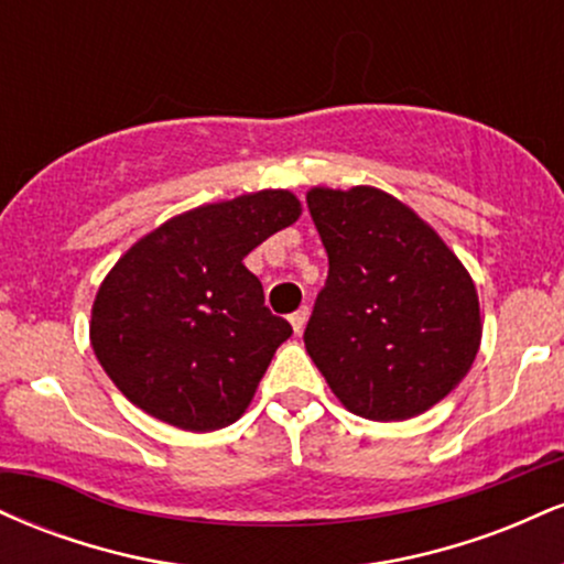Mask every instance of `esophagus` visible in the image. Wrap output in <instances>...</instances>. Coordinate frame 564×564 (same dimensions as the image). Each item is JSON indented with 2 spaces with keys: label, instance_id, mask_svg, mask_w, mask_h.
Returning a JSON list of instances; mask_svg holds the SVG:
<instances>
[{
  "label": "esophagus",
  "instance_id": "1",
  "mask_svg": "<svg viewBox=\"0 0 564 564\" xmlns=\"http://www.w3.org/2000/svg\"><path fill=\"white\" fill-rule=\"evenodd\" d=\"M307 315H310V310H307V307H300V310H294V313L289 315L291 326H294V332H296V334H302L304 323H307Z\"/></svg>",
  "mask_w": 564,
  "mask_h": 564
}]
</instances>
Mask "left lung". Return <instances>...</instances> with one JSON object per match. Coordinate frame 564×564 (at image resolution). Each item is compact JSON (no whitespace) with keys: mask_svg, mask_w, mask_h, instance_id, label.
Instances as JSON below:
<instances>
[{"mask_svg":"<svg viewBox=\"0 0 564 564\" xmlns=\"http://www.w3.org/2000/svg\"><path fill=\"white\" fill-rule=\"evenodd\" d=\"M307 209L328 254L304 347L336 398L373 422L443 400L480 349V302L456 254L377 187H313Z\"/></svg>","mask_w":564,"mask_h":564,"instance_id":"8db88e82","label":"left lung"}]
</instances>
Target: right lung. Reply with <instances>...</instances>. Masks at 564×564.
<instances>
[{
  "label": "right lung",
  "mask_w": 564,
  "mask_h": 564,
  "mask_svg": "<svg viewBox=\"0 0 564 564\" xmlns=\"http://www.w3.org/2000/svg\"><path fill=\"white\" fill-rule=\"evenodd\" d=\"M300 215L289 191L198 206L116 262L95 296L89 339L134 405L191 432L241 416L291 336L289 321L264 307L243 257Z\"/></svg>",
  "instance_id": "add662e5"
}]
</instances>
